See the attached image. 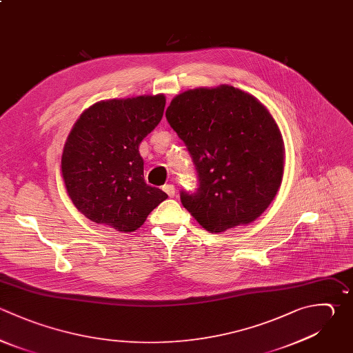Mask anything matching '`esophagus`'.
I'll use <instances>...</instances> for the list:
<instances>
[{
  "mask_svg": "<svg viewBox=\"0 0 353 353\" xmlns=\"http://www.w3.org/2000/svg\"><path fill=\"white\" fill-rule=\"evenodd\" d=\"M163 190H164L170 197H174V196H175V186H174V185H171V183L165 185V186L163 188Z\"/></svg>",
  "mask_w": 353,
  "mask_h": 353,
  "instance_id": "obj_1",
  "label": "esophagus"
}]
</instances>
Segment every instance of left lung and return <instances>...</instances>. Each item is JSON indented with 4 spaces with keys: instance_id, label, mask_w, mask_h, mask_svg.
<instances>
[{
    "instance_id": "1",
    "label": "left lung",
    "mask_w": 353,
    "mask_h": 353,
    "mask_svg": "<svg viewBox=\"0 0 353 353\" xmlns=\"http://www.w3.org/2000/svg\"><path fill=\"white\" fill-rule=\"evenodd\" d=\"M194 164L199 188L181 190L182 205L210 232L256 219L283 178L279 128L254 97L232 85L175 97L165 112Z\"/></svg>"
}]
</instances>
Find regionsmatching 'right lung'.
<instances>
[{"instance_id":"obj_1","label":"right lung","mask_w":353,"mask_h":353,"mask_svg":"<svg viewBox=\"0 0 353 353\" xmlns=\"http://www.w3.org/2000/svg\"><path fill=\"white\" fill-rule=\"evenodd\" d=\"M164 95L98 102L74 124L62 154L68 193L88 219L134 232L168 196L143 178L139 143L161 121Z\"/></svg>"}]
</instances>
